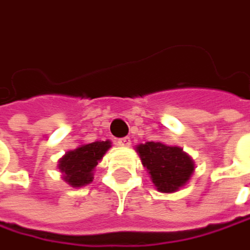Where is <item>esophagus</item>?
<instances>
[{
	"label": "esophagus",
	"instance_id": "esophagus-1",
	"mask_svg": "<svg viewBox=\"0 0 250 250\" xmlns=\"http://www.w3.org/2000/svg\"><path fill=\"white\" fill-rule=\"evenodd\" d=\"M117 145H118V146H123V148H127V146L130 145V139H129V138L117 139Z\"/></svg>",
	"mask_w": 250,
	"mask_h": 250
}]
</instances>
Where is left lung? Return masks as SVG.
I'll return each mask as SVG.
<instances>
[{
  "mask_svg": "<svg viewBox=\"0 0 250 250\" xmlns=\"http://www.w3.org/2000/svg\"><path fill=\"white\" fill-rule=\"evenodd\" d=\"M136 152L154 186L161 193L180 190L195 173L192 157L179 146L163 142H146L136 145Z\"/></svg>",
  "mask_w": 250,
  "mask_h": 250,
  "instance_id": "obj_1",
  "label": "left lung"
}]
</instances>
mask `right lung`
<instances>
[{
  "mask_svg": "<svg viewBox=\"0 0 250 250\" xmlns=\"http://www.w3.org/2000/svg\"><path fill=\"white\" fill-rule=\"evenodd\" d=\"M111 148L109 141L82 144L76 149L67 151L58 161L62 180L73 188H83L93 180V170Z\"/></svg>",
  "mask_w": 250,
  "mask_h": 250,
  "instance_id": "right-lung-1",
  "label": "right lung"
}]
</instances>
